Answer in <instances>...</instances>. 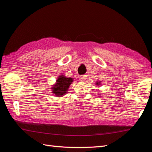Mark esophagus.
<instances>
[{"mask_svg": "<svg viewBox=\"0 0 152 152\" xmlns=\"http://www.w3.org/2000/svg\"><path fill=\"white\" fill-rule=\"evenodd\" d=\"M86 79H87V77H86V75H82L79 77V79L81 81H84L86 80Z\"/></svg>", "mask_w": 152, "mask_h": 152, "instance_id": "1", "label": "esophagus"}]
</instances>
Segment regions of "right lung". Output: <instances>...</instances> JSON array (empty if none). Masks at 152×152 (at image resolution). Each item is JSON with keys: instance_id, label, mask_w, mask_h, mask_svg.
I'll return each mask as SVG.
<instances>
[{"instance_id": "right-lung-1", "label": "right lung", "mask_w": 152, "mask_h": 152, "mask_svg": "<svg viewBox=\"0 0 152 152\" xmlns=\"http://www.w3.org/2000/svg\"><path fill=\"white\" fill-rule=\"evenodd\" d=\"M73 81L72 78H66L64 76L59 77L57 81L56 84L54 85L52 88L53 93L58 96H62L66 93L69 86Z\"/></svg>"}]
</instances>
